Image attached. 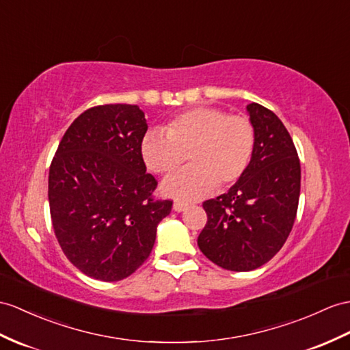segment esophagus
Masks as SVG:
<instances>
[{
	"instance_id": "obj_1",
	"label": "esophagus",
	"mask_w": 350,
	"mask_h": 350,
	"mask_svg": "<svg viewBox=\"0 0 350 350\" xmlns=\"http://www.w3.org/2000/svg\"><path fill=\"white\" fill-rule=\"evenodd\" d=\"M187 208H189V203H187V202H181V200L174 202V211H176V212H183Z\"/></svg>"
}]
</instances>
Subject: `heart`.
I'll list each match as a JSON object with an SVG mask.
<instances>
[{
	"mask_svg": "<svg viewBox=\"0 0 350 350\" xmlns=\"http://www.w3.org/2000/svg\"><path fill=\"white\" fill-rule=\"evenodd\" d=\"M163 132H148L141 142L144 163L151 172L170 175L187 160L189 169L170 176L161 190L170 198L198 199L234 184L245 174L255 148L250 118L228 116L214 107H196L175 116Z\"/></svg>",
	"mask_w": 350,
	"mask_h": 350,
	"instance_id": "obj_1",
	"label": "heart"
}]
</instances>
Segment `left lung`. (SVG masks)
Wrapping results in <instances>:
<instances>
[{
	"label": "left lung",
	"mask_w": 350,
	"mask_h": 350,
	"mask_svg": "<svg viewBox=\"0 0 350 350\" xmlns=\"http://www.w3.org/2000/svg\"><path fill=\"white\" fill-rule=\"evenodd\" d=\"M255 129L254 154L241 180L203 202L206 226L198 245L204 257L232 271L266 264L282 248L294 226L301 169L291 135L273 111L246 107Z\"/></svg>",
	"instance_id": "8db88e82"
}]
</instances>
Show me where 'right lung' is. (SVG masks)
Returning a JSON list of instances; mask_svg holds the SVG:
<instances>
[{
    "instance_id": "1",
    "label": "right lung",
    "mask_w": 350,
    "mask_h": 350,
    "mask_svg": "<svg viewBox=\"0 0 350 350\" xmlns=\"http://www.w3.org/2000/svg\"><path fill=\"white\" fill-rule=\"evenodd\" d=\"M148 129L138 105L84 111L68 127L49 170V203L66 258L93 279L131 276L154 246L172 200H156L141 142Z\"/></svg>"
}]
</instances>
